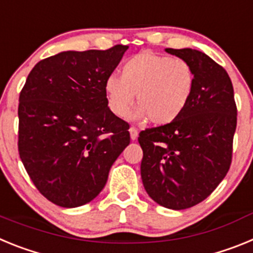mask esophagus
I'll return each mask as SVG.
<instances>
[{"mask_svg": "<svg viewBox=\"0 0 253 253\" xmlns=\"http://www.w3.org/2000/svg\"><path fill=\"white\" fill-rule=\"evenodd\" d=\"M129 133H130V139L131 140H137L138 138V130L134 126H130L129 128Z\"/></svg>", "mask_w": 253, "mask_h": 253, "instance_id": "esophagus-1", "label": "esophagus"}]
</instances>
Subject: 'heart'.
<instances>
[{"instance_id": "b5f03b06", "label": "heart", "mask_w": 253, "mask_h": 253, "mask_svg": "<svg viewBox=\"0 0 253 253\" xmlns=\"http://www.w3.org/2000/svg\"><path fill=\"white\" fill-rule=\"evenodd\" d=\"M195 88V73L186 60L139 51L129 58L122 76H107L104 84L107 106L114 115L123 118L135 102L137 120H151L162 126L177 120L186 109Z\"/></svg>"}]
</instances>
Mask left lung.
Returning a JSON list of instances; mask_svg holds the SVG:
<instances>
[{"mask_svg":"<svg viewBox=\"0 0 253 253\" xmlns=\"http://www.w3.org/2000/svg\"><path fill=\"white\" fill-rule=\"evenodd\" d=\"M166 51L191 66L195 88L177 120L140 131V175L154 202L182 210L202 203L227 175L237 107L231 78L223 67L195 49Z\"/></svg>","mask_w":253,"mask_h":253,"instance_id":"8db88e82","label":"left lung"}]
</instances>
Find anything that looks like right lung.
Segmentation results:
<instances>
[{
	"instance_id": "obj_1",
	"label": "right lung",
	"mask_w": 253,
	"mask_h": 253,
	"mask_svg": "<svg viewBox=\"0 0 253 253\" xmlns=\"http://www.w3.org/2000/svg\"><path fill=\"white\" fill-rule=\"evenodd\" d=\"M128 45L60 51L31 69L19 99V153L37 189L63 208L90 203L130 143L104 84Z\"/></svg>"
}]
</instances>
